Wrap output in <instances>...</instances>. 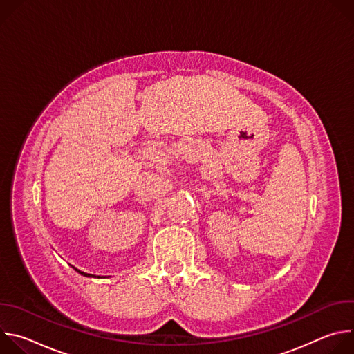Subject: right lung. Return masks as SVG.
<instances>
[{
	"label": "right lung",
	"instance_id": "obj_1",
	"mask_svg": "<svg viewBox=\"0 0 354 354\" xmlns=\"http://www.w3.org/2000/svg\"><path fill=\"white\" fill-rule=\"evenodd\" d=\"M75 270H77V269H75ZM77 272H78V273H81L82 276H86V277H91V276H92V274H88V273H84V272H80V270H77ZM92 277H93V276H92ZM95 277H96V276H95Z\"/></svg>",
	"mask_w": 354,
	"mask_h": 354
}]
</instances>
